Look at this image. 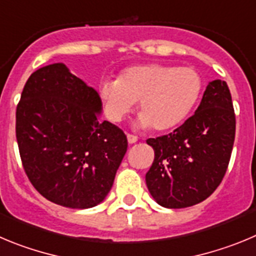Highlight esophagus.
Masks as SVG:
<instances>
[{
    "mask_svg": "<svg viewBox=\"0 0 256 256\" xmlns=\"http://www.w3.org/2000/svg\"><path fill=\"white\" fill-rule=\"evenodd\" d=\"M138 140H139V138H138L136 135H132V134H128V142H130V144H135Z\"/></svg>",
    "mask_w": 256,
    "mask_h": 256,
    "instance_id": "34e87169",
    "label": "esophagus"
}]
</instances>
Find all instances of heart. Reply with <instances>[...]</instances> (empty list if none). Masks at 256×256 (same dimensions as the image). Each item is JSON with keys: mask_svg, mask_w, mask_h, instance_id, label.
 Wrapping results in <instances>:
<instances>
[{"mask_svg": "<svg viewBox=\"0 0 256 256\" xmlns=\"http://www.w3.org/2000/svg\"><path fill=\"white\" fill-rule=\"evenodd\" d=\"M202 88V78L194 68L144 64L128 68L117 80L102 82L100 93L106 114L114 122L124 120L139 100L140 124L167 131L188 117Z\"/></svg>", "mask_w": 256, "mask_h": 256, "instance_id": "1", "label": "heart"}]
</instances>
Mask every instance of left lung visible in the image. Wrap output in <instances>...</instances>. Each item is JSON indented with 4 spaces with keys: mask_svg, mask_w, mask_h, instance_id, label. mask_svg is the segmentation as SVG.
<instances>
[{
    "mask_svg": "<svg viewBox=\"0 0 256 256\" xmlns=\"http://www.w3.org/2000/svg\"><path fill=\"white\" fill-rule=\"evenodd\" d=\"M236 131L227 82L208 84L195 114L174 132L148 139L154 160L145 174L146 186L160 206L180 209L210 196L224 177Z\"/></svg>",
    "mask_w": 256,
    "mask_h": 256,
    "instance_id": "left-lung-1",
    "label": "left lung"
}]
</instances>
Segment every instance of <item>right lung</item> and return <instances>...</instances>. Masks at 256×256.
Wrapping results in <instances>:
<instances>
[{
  "mask_svg": "<svg viewBox=\"0 0 256 256\" xmlns=\"http://www.w3.org/2000/svg\"><path fill=\"white\" fill-rule=\"evenodd\" d=\"M100 94L64 64L28 79L16 107V140L28 178L50 202L86 209L111 190L128 138L100 121Z\"/></svg>",
  "mask_w": 256,
  "mask_h": 256,
  "instance_id": "1",
  "label": "right lung"
}]
</instances>
